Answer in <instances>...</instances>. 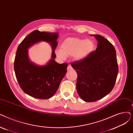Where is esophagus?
<instances>
[{
    "label": "esophagus",
    "mask_w": 133,
    "mask_h": 133,
    "mask_svg": "<svg viewBox=\"0 0 133 133\" xmlns=\"http://www.w3.org/2000/svg\"><path fill=\"white\" fill-rule=\"evenodd\" d=\"M73 69V68H72V67L71 66V65H68V67H67V70H68V71H71V70H72Z\"/></svg>",
    "instance_id": "1"
}]
</instances>
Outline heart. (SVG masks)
Wrapping results in <instances>:
<instances>
[{
  "label": "heart",
  "mask_w": 133,
  "mask_h": 133,
  "mask_svg": "<svg viewBox=\"0 0 133 133\" xmlns=\"http://www.w3.org/2000/svg\"><path fill=\"white\" fill-rule=\"evenodd\" d=\"M95 43L89 39L68 38L63 42L61 50L56 51L57 56L65 59L66 56H73L76 60H82L94 50Z\"/></svg>",
  "instance_id": "b5f03b06"
}]
</instances>
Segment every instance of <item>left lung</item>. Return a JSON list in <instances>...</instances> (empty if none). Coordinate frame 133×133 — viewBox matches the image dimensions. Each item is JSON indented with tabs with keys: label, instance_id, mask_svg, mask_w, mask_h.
Returning <instances> with one entry per match:
<instances>
[{
	"label": "left lung",
	"instance_id": "8db88e82",
	"mask_svg": "<svg viewBox=\"0 0 133 133\" xmlns=\"http://www.w3.org/2000/svg\"><path fill=\"white\" fill-rule=\"evenodd\" d=\"M91 36L98 41L96 50L71 64L78 74V94L87 102L97 101L108 95L114 87L118 72L114 45L99 35Z\"/></svg>",
	"mask_w": 133,
	"mask_h": 133
}]
</instances>
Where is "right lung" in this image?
Instances as JSON below:
<instances>
[{
    "label": "right lung",
    "mask_w": 133,
    "mask_h": 133,
    "mask_svg": "<svg viewBox=\"0 0 133 133\" xmlns=\"http://www.w3.org/2000/svg\"><path fill=\"white\" fill-rule=\"evenodd\" d=\"M58 34L34 30L27 35L18 45L14 61L16 77L25 94L38 99H49L56 93L67 72V64H60L54 59ZM43 41L49 42L53 49L52 58L48 64L37 66L28 59L27 48Z\"/></svg>",
    "instance_id": "right-lung-1"
}]
</instances>
